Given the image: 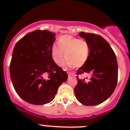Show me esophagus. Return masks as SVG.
Instances as JSON below:
<instances>
[{
  "mask_svg": "<svg viewBox=\"0 0 130 130\" xmlns=\"http://www.w3.org/2000/svg\"><path fill=\"white\" fill-rule=\"evenodd\" d=\"M67 73H68V76H69V77H72V76H74V75H75V74L73 73H72V72H67Z\"/></svg>",
  "mask_w": 130,
  "mask_h": 130,
  "instance_id": "1",
  "label": "esophagus"
}]
</instances>
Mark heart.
<instances>
[{
  "instance_id": "b5f03b06",
  "label": "heart",
  "mask_w": 130,
  "mask_h": 130,
  "mask_svg": "<svg viewBox=\"0 0 130 130\" xmlns=\"http://www.w3.org/2000/svg\"><path fill=\"white\" fill-rule=\"evenodd\" d=\"M90 50V45L85 40L65 35L59 38L58 45H53L51 53L55 63H61L65 53L66 59L63 63V65L78 67L87 61Z\"/></svg>"
}]
</instances>
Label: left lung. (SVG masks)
I'll list each match as a JSON object with an SVG mask.
<instances>
[{"label":"left lung","instance_id":"1","mask_svg":"<svg viewBox=\"0 0 130 130\" xmlns=\"http://www.w3.org/2000/svg\"><path fill=\"white\" fill-rule=\"evenodd\" d=\"M90 45L87 61L77 71L75 97L86 106L103 103L115 90L118 79V65L114 51L106 40L95 34L79 32ZM83 74L91 75L89 80L80 79ZM86 79H88L86 77Z\"/></svg>","mask_w":130,"mask_h":130}]
</instances>
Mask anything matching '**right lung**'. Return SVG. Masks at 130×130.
<instances>
[{
    "label": "right lung",
    "instance_id": "1",
    "mask_svg": "<svg viewBox=\"0 0 130 130\" xmlns=\"http://www.w3.org/2000/svg\"><path fill=\"white\" fill-rule=\"evenodd\" d=\"M55 34L36 29L15 44L10 63V77L16 92L23 101L44 105L55 99L67 73L55 63L52 47Z\"/></svg>",
    "mask_w": 130,
    "mask_h": 130
}]
</instances>
